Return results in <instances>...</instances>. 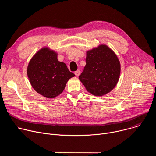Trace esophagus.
I'll list each match as a JSON object with an SVG mask.
<instances>
[{
    "label": "esophagus",
    "instance_id": "esophagus-1",
    "mask_svg": "<svg viewBox=\"0 0 156 156\" xmlns=\"http://www.w3.org/2000/svg\"><path fill=\"white\" fill-rule=\"evenodd\" d=\"M80 73H81V72L80 70H77L75 72V74L76 76H78L80 75Z\"/></svg>",
    "mask_w": 156,
    "mask_h": 156
}]
</instances>
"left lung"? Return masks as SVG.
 <instances>
[{
	"label": "left lung",
	"mask_w": 156,
	"mask_h": 156,
	"mask_svg": "<svg viewBox=\"0 0 156 156\" xmlns=\"http://www.w3.org/2000/svg\"><path fill=\"white\" fill-rule=\"evenodd\" d=\"M86 64L79 79L86 90L100 96L112 91L120 73V63L115 54L105 45L86 52Z\"/></svg>",
	"instance_id": "8db88e82"
}]
</instances>
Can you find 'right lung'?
<instances>
[{"instance_id": "right-lung-1", "label": "right lung", "mask_w": 156, "mask_h": 156, "mask_svg": "<svg viewBox=\"0 0 156 156\" xmlns=\"http://www.w3.org/2000/svg\"><path fill=\"white\" fill-rule=\"evenodd\" d=\"M27 74L34 90L42 96L53 98L64 90L66 83L75 74L66 64L57 60V54L44 48L30 60Z\"/></svg>"}]
</instances>
